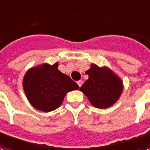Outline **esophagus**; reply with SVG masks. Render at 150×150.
<instances>
[{
  "instance_id": "34e87169",
  "label": "esophagus",
  "mask_w": 150,
  "mask_h": 150,
  "mask_svg": "<svg viewBox=\"0 0 150 150\" xmlns=\"http://www.w3.org/2000/svg\"><path fill=\"white\" fill-rule=\"evenodd\" d=\"M77 83H78L79 87H81V86H82V84H83V81H82V80H79L78 82H77Z\"/></svg>"
}]
</instances>
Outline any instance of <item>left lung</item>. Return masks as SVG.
Masks as SVG:
<instances>
[{
	"label": "left lung",
	"mask_w": 150,
	"mask_h": 150,
	"mask_svg": "<svg viewBox=\"0 0 150 150\" xmlns=\"http://www.w3.org/2000/svg\"><path fill=\"white\" fill-rule=\"evenodd\" d=\"M86 74L88 75V79L79 90L84 93L94 107L105 109L119 100L123 84L121 79L110 69L92 64Z\"/></svg>",
	"instance_id": "8db88e82"
}]
</instances>
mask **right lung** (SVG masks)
<instances>
[{"mask_svg": "<svg viewBox=\"0 0 150 150\" xmlns=\"http://www.w3.org/2000/svg\"><path fill=\"white\" fill-rule=\"evenodd\" d=\"M47 63L30 69L24 75L23 87L29 102L36 110L50 112L60 106L68 92L79 89L71 77Z\"/></svg>", "mask_w": 150, "mask_h": 150, "instance_id": "1", "label": "right lung"}]
</instances>
